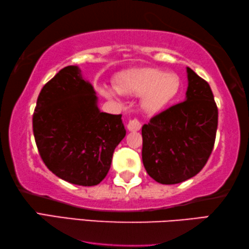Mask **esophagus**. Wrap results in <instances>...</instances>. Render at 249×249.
I'll use <instances>...</instances> for the list:
<instances>
[{
  "label": "esophagus",
  "mask_w": 249,
  "mask_h": 249,
  "mask_svg": "<svg viewBox=\"0 0 249 249\" xmlns=\"http://www.w3.org/2000/svg\"><path fill=\"white\" fill-rule=\"evenodd\" d=\"M127 129L129 130V131H139V130L141 129L140 121L138 119L129 120L128 124H127Z\"/></svg>",
  "instance_id": "obj_1"
}]
</instances>
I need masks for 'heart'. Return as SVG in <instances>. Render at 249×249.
<instances>
[{"label":"heart","mask_w":249,"mask_h":249,"mask_svg":"<svg viewBox=\"0 0 249 249\" xmlns=\"http://www.w3.org/2000/svg\"><path fill=\"white\" fill-rule=\"evenodd\" d=\"M180 77L159 68H137L120 72L116 78V88L104 86L103 95L117 98L119 93L142 96L141 107L148 113L164 110L181 91Z\"/></svg>","instance_id":"1"}]
</instances>
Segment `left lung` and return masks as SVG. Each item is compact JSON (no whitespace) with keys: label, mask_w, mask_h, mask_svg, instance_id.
<instances>
[{"label":"left lung","mask_w":249,"mask_h":249,"mask_svg":"<svg viewBox=\"0 0 249 249\" xmlns=\"http://www.w3.org/2000/svg\"><path fill=\"white\" fill-rule=\"evenodd\" d=\"M186 75L184 101L142 127V162L161 184L195 177L209 160L216 137L218 111L210 85L190 67Z\"/></svg>","instance_id":"1"}]
</instances>
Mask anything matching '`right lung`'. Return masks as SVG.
<instances>
[{"label":"right lung","mask_w":249,"mask_h":249,"mask_svg":"<svg viewBox=\"0 0 249 249\" xmlns=\"http://www.w3.org/2000/svg\"><path fill=\"white\" fill-rule=\"evenodd\" d=\"M33 132L45 165L83 186L104 180L125 136L121 115L100 111L95 89L78 66L60 69L40 90Z\"/></svg>","instance_id":"add662e5"}]
</instances>
